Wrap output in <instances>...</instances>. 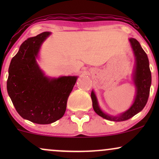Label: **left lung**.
Wrapping results in <instances>:
<instances>
[{
    "mask_svg": "<svg viewBox=\"0 0 159 159\" xmlns=\"http://www.w3.org/2000/svg\"><path fill=\"white\" fill-rule=\"evenodd\" d=\"M129 42L132 45L136 61L134 77H133V80H134V84L136 87V96L133 105L129 110L121 114L120 116H110V115L105 114L100 109L96 95H95L93 91H92V93H91L93 107L95 112L102 117L106 120H111V121H125V120L132 118V116H134V115L143 110L147 101H148L149 96L152 76H151V72L150 69H149L148 57H147V54L144 52L143 49L141 48L138 40L134 39V38H130Z\"/></svg>",
    "mask_w": 159,
    "mask_h": 159,
    "instance_id": "1",
    "label": "left lung"
}]
</instances>
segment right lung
I'll use <instances>...</instances> for the list:
<instances>
[{"label": "right lung", "mask_w": 159, "mask_h": 159, "mask_svg": "<svg viewBox=\"0 0 159 159\" xmlns=\"http://www.w3.org/2000/svg\"><path fill=\"white\" fill-rule=\"evenodd\" d=\"M43 32L21 45L9 67L7 92L19 114L37 124L54 123L65 114L77 76L49 78L36 63L40 46L50 35Z\"/></svg>", "instance_id": "1"}]
</instances>
